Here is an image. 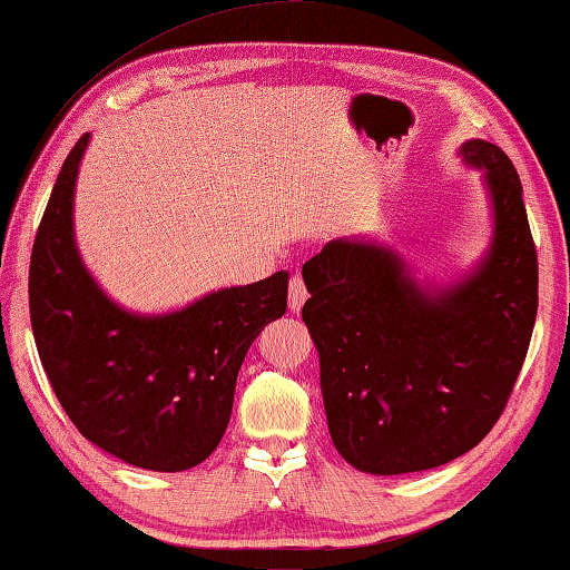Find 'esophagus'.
Masks as SVG:
<instances>
[{"label":"esophagus","instance_id":"34e87169","mask_svg":"<svg viewBox=\"0 0 570 570\" xmlns=\"http://www.w3.org/2000/svg\"><path fill=\"white\" fill-rule=\"evenodd\" d=\"M306 296H308V292H306L304 278L294 274L292 278H288V306H292V312H302Z\"/></svg>","mask_w":570,"mask_h":570}]
</instances>
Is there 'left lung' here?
I'll return each instance as SVG.
<instances>
[{
	"instance_id": "left-lung-1",
	"label": "left lung",
	"mask_w": 570,
	"mask_h": 570,
	"mask_svg": "<svg viewBox=\"0 0 570 570\" xmlns=\"http://www.w3.org/2000/svg\"><path fill=\"white\" fill-rule=\"evenodd\" d=\"M460 153L485 170L495 210L493 246L465 282L430 296L390 248L346 238L302 268L330 435L374 475L430 470L475 448L503 414L533 334L538 254L518 170L493 142Z\"/></svg>"
}]
</instances>
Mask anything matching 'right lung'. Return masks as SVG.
Here are the masks:
<instances>
[{
	"label": "right lung",
	"instance_id": "right-lung-1",
	"mask_svg": "<svg viewBox=\"0 0 570 570\" xmlns=\"http://www.w3.org/2000/svg\"><path fill=\"white\" fill-rule=\"evenodd\" d=\"M75 142L37 228L30 262L35 344L67 417L135 468L178 472L204 462L228 428L240 362L286 312L288 274L220 288L166 316L115 306L85 272L72 236Z\"/></svg>",
	"mask_w": 570,
	"mask_h": 570
}]
</instances>
